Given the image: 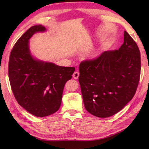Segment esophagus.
I'll list each match as a JSON object with an SVG mask.
<instances>
[{"instance_id":"obj_1","label":"esophagus","mask_w":149,"mask_h":149,"mask_svg":"<svg viewBox=\"0 0 149 149\" xmlns=\"http://www.w3.org/2000/svg\"><path fill=\"white\" fill-rule=\"evenodd\" d=\"M79 76V72L76 71L75 72L74 74H73V77H74V79H78Z\"/></svg>"}]
</instances>
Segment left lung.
<instances>
[{
	"mask_svg": "<svg viewBox=\"0 0 149 149\" xmlns=\"http://www.w3.org/2000/svg\"><path fill=\"white\" fill-rule=\"evenodd\" d=\"M123 36L118 50L105 51L80 63L79 82L84 107L100 118L122 109L134 97L140 81V50L125 31Z\"/></svg>",
	"mask_w": 149,
	"mask_h": 149,
	"instance_id": "obj_1",
	"label": "left lung"
}]
</instances>
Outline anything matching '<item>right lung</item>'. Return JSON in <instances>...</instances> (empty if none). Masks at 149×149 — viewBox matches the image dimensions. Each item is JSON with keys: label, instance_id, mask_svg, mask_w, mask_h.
Here are the masks:
<instances>
[{"label": "right lung", "instance_id": "1", "mask_svg": "<svg viewBox=\"0 0 149 149\" xmlns=\"http://www.w3.org/2000/svg\"><path fill=\"white\" fill-rule=\"evenodd\" d=\"M41 25L30 27L15 43L10 53L8 75L18 103L32 115H52L61 106L63 89L71 79L74 67H65L34 59L29 40L37 32L45 31Z\"/></svg>", "mask_w": 149, "mask_h": 149}]
</instances>
